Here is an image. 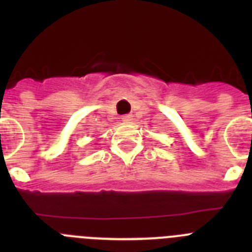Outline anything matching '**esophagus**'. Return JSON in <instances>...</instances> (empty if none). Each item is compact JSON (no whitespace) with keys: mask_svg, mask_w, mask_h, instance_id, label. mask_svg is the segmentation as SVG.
Instances as JSON below:
<instances>
[{"mask_svg":"<svg viewBox=\"0 0 252 252\" xmlns=\"http://www.w3.org/2000/svg\"><path fill=\"white\" fill-rule=\"evenodd\" d=\"M133 120V117H132V115H125V116H122V121L124 122H131Z\"/></svg>","mask_w":252,"mask_h":252,"instance_id":"34e87169","label":"esophagus"}]
</instances>
